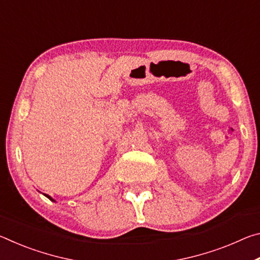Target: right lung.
I'll list each match as a JSON object with an SVG mask.
<instances>
[{
	"label": "right lung",
	"mask_w": 260,
	"mask_h": 260,
	"mask_svg": "<svg viewBox=\"0 0 260 260\" xmlns=\"http://www.w3.org/2000/svg\"><path fill=\"white\" fill-rule=\"evenodd\" d=\"M45 195H46V193H45ZM46 196H47V197H48V199H49V200H51V201H54V200H52V199H51V197H50L49 195H46ZM54 202H55V201H54Z\"/></svg>",
	"instance_id": "obj_1"
}]
</instances>
